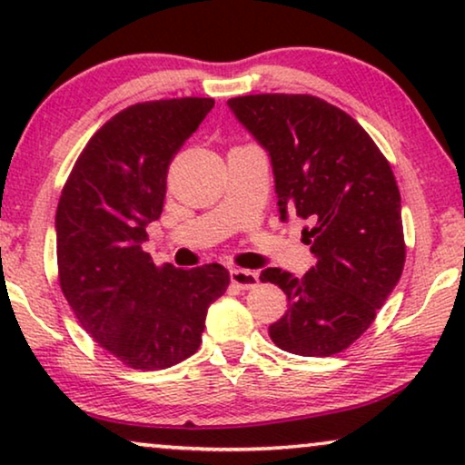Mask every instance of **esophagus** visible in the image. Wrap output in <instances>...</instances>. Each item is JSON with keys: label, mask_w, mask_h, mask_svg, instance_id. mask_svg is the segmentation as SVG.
<instances>
[{"label": "esophagus", "mask_w": 465, "mask_h": 465, "mask_svg": "<svg viewBox=\"0 0 465 465\" xmlns=\"http://www.w3.org/2000/svg\"><path fill=\"white\" fill-rule=\"evenodd\" d=\"M231 282L241 290H250L258 285V272L247 269H231Z\"/></svg>", "instance_id": "esophagus-1"}]
</instances>
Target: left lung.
<instances>
[{"label": "left lung", "mask_w": 465, "mask_h": 465, "mask_svg": "<svg viewBox=\"0 0 465 465\" xmlns=\"http://www.w3.org/2000/svg\"><path fill=\"white\" fill-rule=\"evenodd\" d=\"M228 107L269 152L279 215L307 222L302 239L317 258L301 279L282 269L260 272L288 296L271 339L309 358L339 353L366 332L404 269L390 163L349 114L311 94H247Z\"/></svg>", "instance_id": "8db88e82"}]
</instances>
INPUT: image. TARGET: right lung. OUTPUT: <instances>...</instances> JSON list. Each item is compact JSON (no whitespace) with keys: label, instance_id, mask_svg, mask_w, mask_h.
I'll use <instances>...</instances> for the list:
<instances>
[{"label":"right lung","instance_id":"right-lung-1","mask_svg":"<svg viewBox=\"0 0 465 465\" xmlns=\"http://www.w3.org/2000/svg\"><path fill=\"white\" fill-rule=\"evenodd\" d=\"M212 107L183 97L116 114L86 143L56 207L63 294L99 347L137 371L196 353L209 304L231 283L222 264L156 266L142 250L161 218L169 164Z\"/></svg>","mask_w":465,"mask_h":465}]
</instances>
